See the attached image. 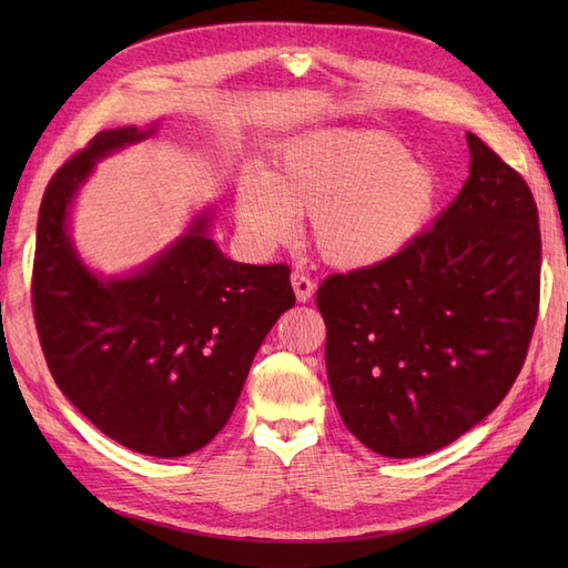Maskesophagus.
Masks as SVG:
<instances>
[{"label": "esophagus", "mask_w": 568, "mask_h": 568, "mask_svg": "<svg viewBox=\"0 0 568 568\" xmlns=\"http://www.w3.org/2000/svg\"><path fill=\"white\" fill-rule=\"evenodd\" d=\"M291 286H294V291H296L298 303L311 301L313 294H315V288H317V284L311 277H307V274H303V272L291 274Z\"/></svg>", "instance_id": "obj_1"}]
</instances>
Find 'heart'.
Here are the masks:
<instances>
[{
  "label": "heart",
  "mask_w": 568,
  "mask_h": 568,
  "mask_svg": "<svg viewBox=\"0 0 568 568\" xmlns=\"http://www.w3.org/2000/svg\"><path fill=\"white\" fill-rule=\"evenodd\" d=\"M440 196L436 170L409 159L386 132L322 130L291 140L270 175H246L236 217L253 244L294 236V217H313L320 255L343 270L390 261L415 244Z\"/></svg>",
  "instance_id": "1"
}]
</instances>
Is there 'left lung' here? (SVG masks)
I'll use <instances>...</instances> for the list:
<instances>
[{
  "instance_id": "obj_1",
  "label": "left lung",
  "mask_w": 568,
  "mask_h": 568,
  "mask_svg": "<svg viewBox=\"0 0 568 568\" xmlns=\"http://www.w3.org/2000/svg\"><path fill=\"white\" fill-rule=\"evenodd\" d=\"M469 178L434 227L317 288L326 376L348 432L384 457L436 453L503 403L540 303V225L524 178L467 132Z\"/></svg>"
}]
</instances>
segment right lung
Returning <instances> with one entry per match:
<instances>
[{"mask_svg": "<svg viewBox=\"0 0 568 568\" xmlns=\"http://www.w3.org/2000/svg\"><path fill=\"white\" fill-rule=\"evenodd\" d=\"M153 128H115L47 184L32 265V311L57 386L101 434L151 457H184L232 417L263 338L296 303L288 265L234 263L211 213L130 277L80 261L68 213L97 161Z\"/></svg>", "mask_w": 568, "mask_h": 568, "instance_id": "right-lung-1", "label": "right lung"}]
</instances>
